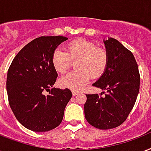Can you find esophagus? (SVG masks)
Here are the masks:
<instances>
[{"label": "esophagus", "instance_id": "34e87169", "mask_svg": "<svg viewBox=\"0 0 151 151\" xmlns=\"http://www.w3.org/2000/svg\"><path fill=\"white\" fill-rule=\"evenodd\" d=\"M72 93H73V96H76V95H78V94L79 93V92H78V91L73 90L72 91Z\"/></svg>", "mask_w": 151, "mask_h": 151}]
</instances>
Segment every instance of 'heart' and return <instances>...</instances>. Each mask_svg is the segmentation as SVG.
Masks as SVG:
<instances>
[{
    "mask_svg": "<svg viewBox=\"0 0 151 151\" xmlns=\"http://www.w3.org/2000/svg\"><path fill=\"white\" fill-rule=\"evenodd\" d=\"M72 63H75L76 70L62 77L59 85L76 90L85 86L90 78L98 79L105 73L109 63V51L92 41L79 39L68 43L66 52L57 49L53 53L52 65L58 73L67 72Z\"/></svg>",
    "mask_w": 151,
    "mask_h": 151,
    "instance_id": "heart-1",
    "label": "heart"
}]
</instances>
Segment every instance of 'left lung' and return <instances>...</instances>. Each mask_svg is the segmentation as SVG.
<instances>
[{
    "instance_id": "left-lung-1",
    "label": "left lung",
    "mask_w": 151,
    "mask_h": 151,
    "mask_svg": "<svg viewBox=\"0 0 151 151\" xmlns=\"http://www.w3.org/2000/svg\"><path fill=\"white\" fill-rule=\"evenodd\" d=\"M109 54L107 70L93 85L106 90L86 94L85 116L89 124L101 130L121 125L133 109L140 86L136 60L128 49L113 38L104 41Z\"/></svg>"
}]
</instances>
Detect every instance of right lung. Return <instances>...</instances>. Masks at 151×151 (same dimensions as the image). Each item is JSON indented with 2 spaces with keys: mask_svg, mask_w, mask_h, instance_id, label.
<instances>
[{
  "mask_svg": "<svg viewBox=\"0 0 151 151\" xmlns=\"http://www.w3.org/2000/svg\"><path fill=\"white\" fill-rule=\"evenodd\" d=\"M66 40L61 35L36 38L19 50L9 68V105L17 120L31 131L44 132L57 127L72 97L69 88L50 89L58 77L52 55ZM45 91L49 94L45 95Z\"/></svg>",
  "mask_w": 151,
  "mask_h": 151,
  "instance_id": "obj_1",
  "label": "right lung"
}]
</instances>
